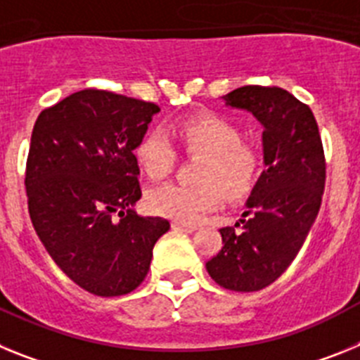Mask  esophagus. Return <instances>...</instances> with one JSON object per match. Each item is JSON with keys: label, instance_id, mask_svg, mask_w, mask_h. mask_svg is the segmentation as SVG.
Wrapping results in <instances>:
<instances>
[{"label": "esophagus", "instance_id": "esophagus-1", "mask_svg": "<svg viewBox=\"0 0 360 360\" xmlns=\"http://www.w3.org/2000/svg\"><path fill=\"white\" fill-rule=\"evenodd\" d=\"M171 227L174 229V231H182V232H195L196 231V225H187V224H182V221H173V225Z\"/></svg>", "mask_w": 360, "mask_h": 360}]
</instances>
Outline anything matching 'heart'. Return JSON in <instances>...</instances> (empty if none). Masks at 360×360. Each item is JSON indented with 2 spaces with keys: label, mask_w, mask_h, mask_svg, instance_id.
<instances>
[{
  "label": "heart",
  "mask_w": 360,
  "mask_h": 360,
  "mask_svg": "<svg viewBox=\"0 0 360 360\" xmlns=\"http://www.w3.org/2000/svg\"><path fill=\"white\" fill-rule=\"evenodd\" d=\"M176 135L187 153L203 157L198 171L202 184L155 187L146 198L151 212L182 224H196L205 212L221 205L224 191L231 198H241L256 186L262 157L252 146L241 142V131L229 119L214 113L191 117L178 124ZM135 157L142 171L158 180L173 169L176 151L162 129H151L136 144Z\"/></svg>",
  "instance_id": "b5f03b06"
}]
</instances>
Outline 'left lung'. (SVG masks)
Here are the masks:
<instances>
[{
    "label": "left lung",
    "mask_w": 360,
    "mask_h": 360,
    "mask_svg": "<svg viewBox=\"0 0 360 360\" xmlns=\"http://www.w3.org/2000/svg\"><path fill=\"white\" fill-rule=\"evenodd\" d=\"M224 101L263 126L265 171L234 225L242 229H219L224 247L205 269L219 287L256 292L290 266L316 221L326 178L323 142L310 108L278 86H243Z\"/></svg>",
    "instance_id": "8db88e82"
}]
</instances>
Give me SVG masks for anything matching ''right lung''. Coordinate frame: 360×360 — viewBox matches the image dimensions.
<instances>
[{
	"label": "right lung",
	"instance_id": "add662e5",
	"mask_svg": "<svg viewBox=\"0 0 360 360\" xmlns=\"http://www.w3.org/2000/svg\"><path fill=\"white\" fill-rule=\"evenodd\" d=\"M158 111L126 95L81 90L41 111L32 131L25 176L32 225L56 265L90 294L135 290L169 231L167 219L133 209L142 196L133 151Z\"/></svg>",
	"mask_w": 360,
	"mask_h": 360
}]
</instances>
